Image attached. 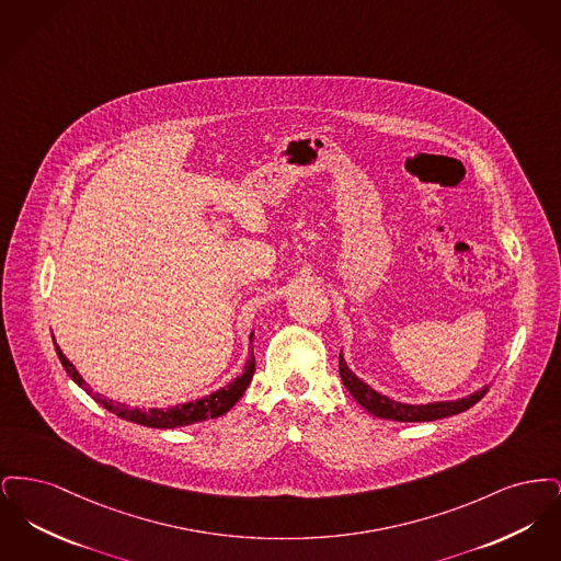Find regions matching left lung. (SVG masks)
Instances as JSON below:
<instances>
[{
    "label": "left lung",
    "instance_id": "left-lung-1",
    "mask_svg": "<svg viewBox=\"0 0 561 561\" xmlns=\"http://www.w3.org/2000/svg\"><path fill=\"white\" fill-rule=\"evenodd\" d=\"M339 370L343 385L347 387L348 393L355 398V401L366 408L370 414L378 419H387V421H398V423H425V421H437V419H446L460 414L465 410H469L471 405H476L478 401L488 393V385L481 387L480 391L460 398L454 401H431V403H401V401L391 400L378 391H374L370 385H366L362 378H357L355 374L348 370L347 362L343 357V353L339 355Z\"/></svg>",
    "mask_w": 561,
    "mask_h": 561
}]
</instances>
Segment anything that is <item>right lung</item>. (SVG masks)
<instances>
[{
	"label": "right lung",
	"instance_id": "right-lung-1",
	"mask_svg": "<svg viewBox=\"0 0 561 561\" xmlns=\"http://www.w3.org/2000/svg\"><path fill=\"white\" fill-rule=\"evenodd\" d=\"M252 336L254 332L250 334V343H252ZM54 347H56V355L62 364V368L67 370V374L80 385L81 389L96 401L101 403L103 408H107L108 412L117 414L119 419L124 421H130L136 425H145V427L153 428H176L187 427L193 423H202L206 419H216V416H222L225 412H229L241 396L243 391L248 389V385L252 382V376H254V351H250V357L243 366V373L233 378L227 387H220L218 391H214L210 396H204L202 400L187 401V403H181V405H172V408H151V410H145V408H128L126 403H115L113 400L103 398L101 393H94L92 387L81 378V374L76 370V366L62 355L60 347L56 345L54 341Z\"/></svg>",
	"mask_w": 561,
	"mask_h": 561
}]
</instances>
